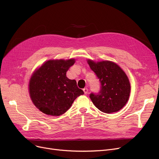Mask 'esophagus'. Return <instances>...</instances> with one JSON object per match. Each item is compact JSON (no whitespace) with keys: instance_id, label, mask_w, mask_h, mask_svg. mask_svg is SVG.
Instances as JSON below:
<instances>
[{"instance_id":"obj_1","label":"esophagus","mask_w":159,"mask_h":159,"mask_svg":"<svg viewBox=\"0 0 159 159\" xmlns=\"http://www.w3.org/2000/svg\"><path fill=\"white\" fill-rule=\"evenodd\" d=\"M83 91H84V93L86 95L88 92V88H84L83 89Z\"/></svg>"}]
</instances>
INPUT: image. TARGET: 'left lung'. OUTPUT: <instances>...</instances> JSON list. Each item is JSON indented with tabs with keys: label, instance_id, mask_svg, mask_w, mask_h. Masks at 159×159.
Segmentation results:
<instances>
[{
	"label": "left lung",
	"instance_id": "obj_1",
	"mask_svg": "<svg viewBox=\"0 0 159 159\" xmlns=\"http://www.w3.org/2000/svg\"><path fill=\"white\" fill-rule=\"evenodd\" d=\"M88 63L101 83L98 92L89 95L94 105L106 113L121 110L127 103L130 93V84L126 73L111 61L96 63L88 60Z\"/></svg>",
	"mask_w": 159,
	"mask_h": 159
}]
</instances>
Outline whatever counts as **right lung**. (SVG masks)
I'll list each match as a JSON object with an SVG mask.
<instances>
[{
	"label": "right lung",
	"instance_id": "obj_1",
	"mask_svg": "<svg viewBox=\"0 0 159 159\" xmlns=\"http://www.w3.org/2000/svg\"><path fill=\"white\" fill-rule=\"evenodd\" d=\"M74 59L48 61L31 77L29 90L32 102L43 113L59 116L68 111L77 97L84 91L75 80L66 77Z\"/></svg>",
	"mask_w": 159,
	"mask_h": 159
}]
</instances>
